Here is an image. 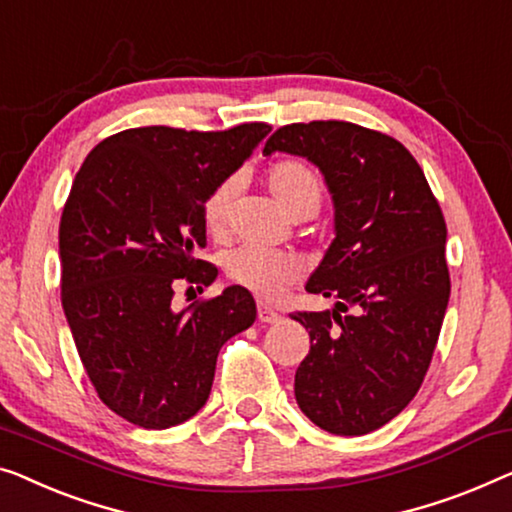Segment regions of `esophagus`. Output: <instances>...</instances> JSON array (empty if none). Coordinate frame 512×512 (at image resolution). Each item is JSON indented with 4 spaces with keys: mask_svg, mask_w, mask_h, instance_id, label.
I'll list each match as a JSON object with an SVG mask.
<instances>
[{
    "mask_svg": "<svg viewBox=\"0 0 512 512\" xmlns=\"http://www.w3.org/2000/svg\"><path fill=\"white\" fill-rule=\"evenodd\" d=\"M258 321L261 323H277L281 321V314H277L272 307L263 305V302H258Z\"/></svg>",
    "mask_w": 512,
    "mask_h": 512,
    "instance_id": "esophagus-1",
    "label": "esophagus"
}]
</instances>
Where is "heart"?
Listing matches in <instances>:
<instances>
[{
  "label": "heart",
  "instance_id": "b5f03b06",
  "mask_svg": "<svg viewBox=\"0 0 512 512\" xmlns=\"http://www.w3.org/2000/svg\"><path fill=\"white\" fill-rule=\"evenodd\" d=\"M235 180H224L203 203V221L212 238H224ZM265 189L291 219H309L321 210L325 187L321 175L300 159H281L265 170ZM302 261L286 251L238 247L226 256V274L233 284L263 300H274L302 279Z\"/></svg>",
  "mask_w": 512,
  "mask_h": 512
}]
</instances>
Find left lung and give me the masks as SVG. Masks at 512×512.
<instances>
[{
  "instance_id": "obj_1",
  "label": "left lung",
  "mask_w": 512,
  "mask_h": 512,
  "mask_svg": "<svg viewBox=\"0 0 512 512\" xmlns=\"http://www.w3.org/2000/svg\"><path fill=\"white\" fill-rule=\"evenodd\" d=\"M318 166L335 203V240L307 281L335 309L295 311L309 332L295 372L302 413L360 436L416 397L450 298L446 219L399 140L351 122L286 124L263 147Z\"/></svg>"
}]
</instances>
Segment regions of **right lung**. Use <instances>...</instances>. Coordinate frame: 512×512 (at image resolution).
I'll list each match as a JSON object with an SVG mask.
<instances>
[{"instance_id":"1","label":"right lung","mask_w":512,"mask_h":512,"mask_svg":"<svg viewBox=\"0 0 512 512\" xmlns=\"http://www.w3.org/2000/svg\"><path fill=\"white\" fill-rule=\"evenodd\" d=\"M272 131L140 127L101 140L73 180L59 221L62 307L101 402L145 429L203 409L217 355L256 321L242 286L173 309L177 284L210 286L203 203Z\"/></svg>"}]
</instances>
